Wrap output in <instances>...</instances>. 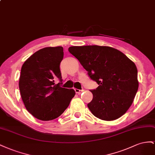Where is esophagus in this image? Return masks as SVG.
<instances>
[{"instance_id": "1", "label": "esophagus", "mask_w": 155, "mask_h": 155, "mask_svg": "<svg viewBox=\"0 0 155 155\" xmlns=\"http://www.w3.org/2000/svg\"><path fill=\"white\" fill-rule=\"evenodd\" d=\"M74 91L75 92H76V94H81L82 92H83L84 91V90H78V89H74Z\"/></svg>"}]
</instances>
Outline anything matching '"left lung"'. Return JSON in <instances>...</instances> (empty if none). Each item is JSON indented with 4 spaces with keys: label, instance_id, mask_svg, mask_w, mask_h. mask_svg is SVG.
<instances>
[{
    "label": "left lung",
    "instance_id": "1",
    "mask_svg": "<svg viewBox=\"0 0 155 155\" xmlns=\"http://www.w3.org/2000/svg\"><path fill=\"white\" fill-rule=\"evenodd\" d=\"M68 51L99 84L90 90L93 99L87 107L91 113L104 121L115 120L125 114L139 86L133 61L121 51L107 46H73Z\"/></svg>",
    "mask_w": 155,
    "mask_h": 155
}]
</instances>
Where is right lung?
I'll use <instances>...</instances> for the list:
<instances>
[{
  "label": "right lung",
  "mask_w": 155,
  "mask_h": 155,
  "mask_svg": "<svg viewBox=\"0 0 155 155\" xmlns=\"http://www.w3.org/2000/svg\"><path fill=\"white\" fill-rule=\"evenodd\" d=\"M63 58L62 47H45L34 53L21 68L19 87L22 100L26 110L41 121L58 117L75 95L73 89L60 86ZM57 78L61 82L55 85Z\"/></svg>",
  "instance_id": "add662e5"
}]
</instances>
